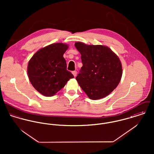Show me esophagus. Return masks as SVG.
Instances as JSON below:
<instances>
[{
    "label": "esophagus",
    "instance_id": "esophagus-1",
    "mask_svg": "<svg viewBox=\"0 0 154 154\" xmlns=\"http://www.w3.org/2000/svg\"><path fill=\"white\" fill-rule=\"evenodd\" d=\"M72 74H73V76L75 77V76H76V75H77V72L75 71H75H73V72H72Z\"/></svg>",
    "mask_w": 154,
    "mask_h": 154
}]
</instances>
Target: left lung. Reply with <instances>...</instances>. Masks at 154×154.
Here are the masks:
<instances>
[{
	"mask_svg": "<svg viewBox=\"0 0 154 154\" xmlns=\"http://www.w3.org/2000/svg\"><path fill=\"white\" fill-rule=\"evenodd\" d=\"M83 66L76 77L82 90L93 100L106 97L117 87L122 76L119 57L109 47L76 42Z\"/></svg>",
	"mask_w": 154,
	"mask_h": 154,
	"instance_id": "8db88e82",
	"label": "left lung"
}]
</instances>
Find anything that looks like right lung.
<instances>
[{
    "label": "right lung",
    "instance_id": "add662e5",
    "mask_svg": "<svg viewBox=\"0 0 154 154\" xmlns=\"http://www.w3.org/2000/svg\"><path fill=\"white\" fill-rule=\"evenodd\" d=\"M69 45L64 43L48 45L38 50L29 60L27 73L30 82L38 92L51 97L63 88L74 76L67 70L63 54Z\"/></svg>",
    "mask_w": 154,
    "mask_h": 154
}]
</instances>
